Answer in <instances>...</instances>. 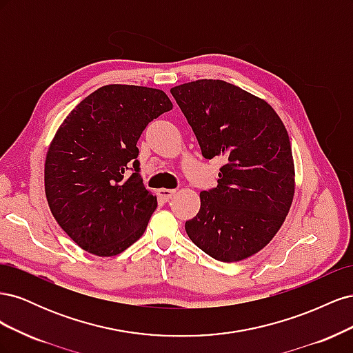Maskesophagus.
<instances>
[{"mask_svg": "<svg viewBox=\"0 0 353 353\" xmlns=\"http://www.w3.org/2000/svg\"><path fill=\"white\" fill-rule=\"evenodd\" d=\"M174 194H175V190H169V188H160L157 191V197L162 201H168Z\"/></svg>", "mask_w": 353, "mask_h": 353, "instance_id": "1", "label": "esophagus"}]
</instances>
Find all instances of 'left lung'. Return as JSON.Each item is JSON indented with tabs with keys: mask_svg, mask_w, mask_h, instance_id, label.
<instances>
[{
	"mask_svg": "<svg viewBox=\"0 0 353 353\" xmlns=\"http://www.w3.org/2000/svg\"><path fill=\"white\" fill-rule=\"evenodd\" d=\"M206 159L223 156L218 187L201 191L200 210L185 222L197 248L221 262L262 250L285 221L294 196L290 138L263 99L221 79L170 88Z\"/></svg>",
	"mask_w": 353,
	"mask_h": 353,
	"instance_id": "1",
	"label": "left lung"
}]
</instances>
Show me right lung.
Here are the masks:
<instances>
[{
    "instance_id": "obj_1",
    "label": "right lung",
    "mask_w": 353,
    "mask_h": 353,
    "mask_svg": "<svg viewBox=\"0 0 353 353\" xmlns=\"http://www.w3.org/2000/svg\"><path fill=\"white\" fill-rule=\"evenodd\" d=\"M169 110L172 101L162 90L112 83L85 97L59 126L46 157V197L61 230L85 252L119 254L144 234L157 199L143 184L137 141Z\"/></svg>"
}]
</instances>
